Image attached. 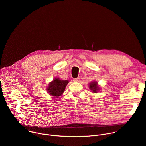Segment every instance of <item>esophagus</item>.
I'll return each mask as SVG.
<instances>
[{"label":"esophagus","instance_id":"34e87169","mask_svg":"<svg viewBox=\"0 0 146 146\" xmlns=\"http://www.w3.org/2000/svg\"><path fill=\"white\" fill-rule=\"evenodd\" d=\"M80 78L79 77H77V78H74L73 79V81L74 82H79L80 81Z\"/></svg>","mask_w":146,"mask_h":146}]
</instances>
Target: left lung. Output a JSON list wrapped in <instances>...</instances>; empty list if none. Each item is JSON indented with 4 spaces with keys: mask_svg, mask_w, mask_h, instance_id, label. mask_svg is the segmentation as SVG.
Listing matches in <instances>:
<instances>
[{
    "mask_svg": "<svg viewBox=\"0 0 146 146\" xmlns=\"http://www.w3.org/2000/svg\"><path fill=\"white\" fill-rule=\"evenodd\" d=\"M89 88L93 93H97L100 90V87L98 86V83L96 81H93L89 84Z\"/></svg>",
    "mask_w": 146,
    "mask_h": 146,
    "instance_id": "8db88e82",
    "label": "left lung"
}]
</instances>
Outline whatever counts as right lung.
Instances as JSON below:
<instances>
[{
	"label": "right lung",
	"instance_id": "right-lung-1",
	"mask_svg": "<svg viewBox=\"0 0 146 146\" xmlns=\"http://www.w3.org/2000/svg\"><path fill=\"white\" fill-rule=\"evenodd\" d=\"M69 82V80H62L56 77L49 82L46 91L49 95L58 98L63 94Z\"/></svg>",
	"mask_w": 146,
	"mask_h": 146
}]
</instances>
